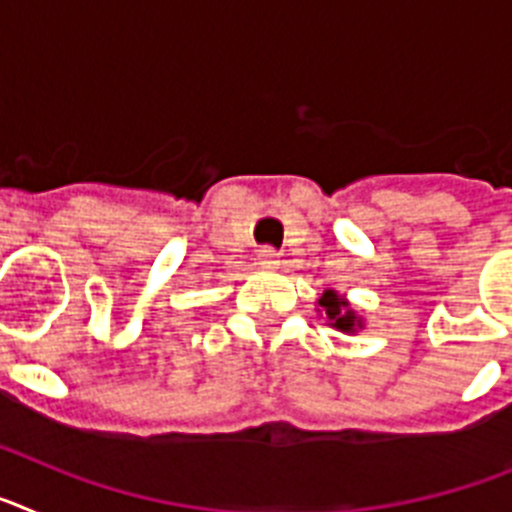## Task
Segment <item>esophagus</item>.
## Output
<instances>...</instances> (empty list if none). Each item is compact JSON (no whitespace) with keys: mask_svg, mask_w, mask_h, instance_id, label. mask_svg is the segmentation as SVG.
<instances>
[{"mask_svg":"<svg viewBox=\"0 0 512 512\" xmlns=\"http://www.w3.org/2000/svg\"><path fill=\"white\" fill-rule=\"evenodd\" d=\"M256 261H259L261 266H266V269H274V266L279 264V253L271 246H264L259 248V253H256Z\"/></svg>","mask_w":512,"mask_h":512,"instance_id":"34e87169","label":"esophagus"}]
</instances>
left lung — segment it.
Returning a JSON list of instances; mask_svg holds the SVG:
<instances>
[{"label":"left lung","mask_w":512,"mask_h":512,"mask_svg":"<svg viewBox=\"0 0 512 512\" xmlns=\"http://www.w3.org/2000/svg\"><path fill=\"white\" fill-rule=\"evenodd\" d=\"M318 305L323 307L328 325H333V328L343 330V333H354L356 328H361V318H356V312L351 310V305L338 295L336 289H325Z\"/></svg>","instance_id":"left-lung-1"}]
</instances>
